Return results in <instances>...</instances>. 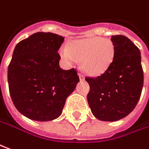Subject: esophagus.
Here are the masks:
<instances>
[{"label": "esophagus", "instance_id": "esophagus-1", "mask_svg": "<svg viewBox=\"0 0 149 149\" xmlns=\"http://www.w3.org/2000/svg\"><path fill=\"white\" fill-rule=\"evenodd\" d=\"M78 76H79V78L81 81H84L85 80V77H84V76H83L81 73H78Z\"/></svg>", "mask_w": 149, "mask_h": 149}]
</instances>
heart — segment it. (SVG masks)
<instances>
[{"instance_id": "obj_1", "label": "heart", "mask_w": 149, "mask_h": 149, "mask_svg": "<svg viewBox=\"0 0 149 149\" xmlns=\"http://www.w3.org/2000/svg\"><path fill=\"white\" fill-rule=\"evenodd\" d=\"M60 54L72 63L82 61V68L91 76L104 73L113 63L115 47L109 38L90 37L72 42L68 47H63Z\"/></svg>"}]
</instances>
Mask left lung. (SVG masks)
I'll return each instance as SVG.
<instances>
[{"instance_id": "8db88e82", "label": "left lung", "mask_w": 149, "mask_h": 149, "mask_svg": "<svg viewBox=\"0 0 149 149\" xmlns=\"http://www.w3.org/2000/svg\"><path fill=\"white\" fill-rule=\"evenodd\" d=\"M115 47L113 63L104 73L86 77L87 95L93 115L100 121H115L129 115L139 100L143 72L138 47L126 36H111Z\"/></svg>"}]
</instances>
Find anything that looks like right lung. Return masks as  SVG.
<instances>
[{
    "label": "right lung",
    "instance_id": "right-lung-1",
    "mask_svg": "<svg viewBox=\"0 0 149 149\" xmlns=\"http://www.w3.org/2000/svg\"><path fill=\"white\" fill-rule=\"evenodd\" d=\"M63 40L52 32H36L15 46L8 67L10 95L19 113L31 120L59 117L80 81L74 68L59 67L58 50Z\"/></svg>",
    "mask_w": 149,
    "mask_h": 149
}]
</instances>
